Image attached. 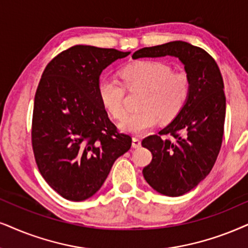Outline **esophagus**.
<instances>
[{
  "label": "esophagus",
  "instance_id": "34e87169",
  "mask_svg": "<svg viewBox=\"0 0 248 248\" xmlns=\"http://www.w3.org/2000/svg\"><path fill=\"white\" fill-rule=\"evenodd\" d=\"M131 146H133L134 149H139L140 146V140L137 139V137H134L133 142H131Z\"/></svg>",
  "mask_w": 248,
  "mask_h": 248
}]
</instances>
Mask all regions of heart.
Listing matches in <instances>:
<instances>
[{
  "instance_id": "b5f03b06",
  "label": "heart",
  "mask_w": 248,
  "mask_h": 248,
  "mask_svg": "<svg viewBox=\"0 0 248 248\" xmlns=\"http://www.w3.org/2000/svg\"><path fill=\"white\" fill-rule=\"evenodd\" d=\"M122 79L127 87L147 89L140 111L128 114L124 108V87L112 77L98 81L97 92L102 104L115 119H122L119 128L133 135L152 129L159 120L170 121L183 109L190 96L191 81L184 71L173 72L168 64L158 61H140L124 67Z\"/></svg>"
}]
</instances>
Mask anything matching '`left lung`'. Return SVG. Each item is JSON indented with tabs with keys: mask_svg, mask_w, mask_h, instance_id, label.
Instances as JSON below:
<instances>
[{
	"mask_svg": "<svg viewBox=\"0 0 248 248\" xmlns=\"http://www.w3.org/2000/svg\"><path fill=\"white\" fill-rule=\"evenodd\" d=\"M171 56L184 65L191 81L186 104L174 120L143 140L152 161L143 176L156 192L178 197L196 187L209 174L220 152L225 119L223 79L205 50L183 41L142 48L133 59Z\"/></svg>",
	"mask_w": 248,
	"mask_h": 248,
	"instance_id": "left-lung-1",
	"label": "left lung"
}]
</instances>
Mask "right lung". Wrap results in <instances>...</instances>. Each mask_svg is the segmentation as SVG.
I'll return each instance as SVG.
<instances>
[{
    "instance_id": "add662e5",
    "label": "right lung",
    "mask_w": 248,
    "mask_h": 248,
    "mask_svg": "<svg viewBox=\"0 0 248 248\" xmlns=\"http://www.w3.org/2000/svg\"><path fill=\"white\" fill-rule=\"evenodd\" d=\"M129 54L74 46L43 72L34 99L33 151L41 175L62 198L93 197L130 149L131 137L117 130L97 92L102 72Z\"/></svg>"
}]
</instances>
